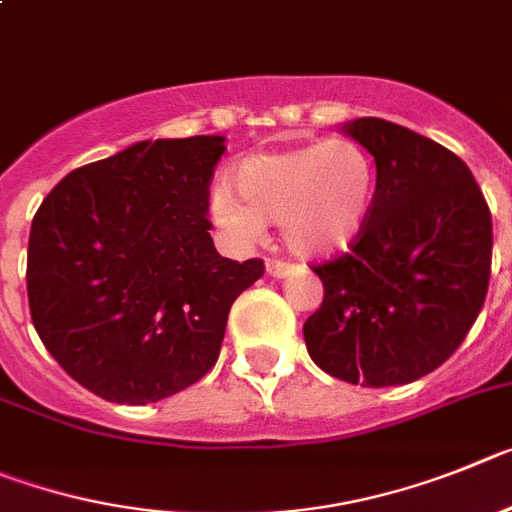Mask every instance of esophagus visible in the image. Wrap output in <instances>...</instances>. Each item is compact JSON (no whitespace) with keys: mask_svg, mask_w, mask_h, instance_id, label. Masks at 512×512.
I'll return each instance as SVG.
<instances>
[{"mask_svg":"<svg viewBox=\"0 0 512 512\" xmlns=\"http://www.w3.org/2000/svg\"><path fill=\"white\" fill-rule=\"evenodd\" d=\"M265 267H267V275H273V278H285V275L293 273V265L283 260H267Z\"/></svg>","mask_w":512,"mask_h":512,"instance_id":"esophagus-1","label":"esophagus"}]
</instances>
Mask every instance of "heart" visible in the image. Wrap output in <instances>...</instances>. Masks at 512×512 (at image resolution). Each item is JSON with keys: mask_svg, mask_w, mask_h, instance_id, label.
Returning a JSON list of instances; mask_svg holds the SVG:
<instances>
[{"mask_svg": "<svg viewBox=\"0 0 512 512\" xmlns=\"http://www.w3.org/2000/svg\"><path fill=\"white\" fill-rule=\"evenodd\" d=\"M232 188H219L211 199L214 222L227 237L255 242L265 224H280L296 255L326 257L352 247L365 232L377 170L362 145L329 140L242 160Z\"/></svg>", "mask_w": 512, "mask_h": 512, "instance_id": "1", "label": "heart"}]
</instances>
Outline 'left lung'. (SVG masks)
<instances>
[{
    "instance_id": "1",
    "label": "left lung",
    "mask_w": 512,
    "mask_h": 512,
    "mask_svg": "<svg viewBox=\"0 0 512 512\" xmlns=\"http://www.w3.org/2000/svg\"><path fill=\"white\" fill-rule=\"evenodd\" d=\"M344 132L375 158V206L352 252L313 267L324 301L303 339L339 380L408 385L444 365L480 316L492 216L472 170L439 142L377 117Z\"/></svg>"
}]
</instances>
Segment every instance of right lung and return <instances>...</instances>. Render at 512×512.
<instances>
[{"label":"right lung","instance_id":"right-lung-1","mask_svg":"<svg viewBox=\"0 0 512 512\" xmlns=\"http://www.w3.org/2000/svg\"><path fill=\"white\" fill-rule=\"evenodd\" d=\"M224 137L142 140L71 170L40 204L27 301L45 349L112 403L181 393L219 359L229 308L262 278L216 252L209 186Z\"/></svg>","mask_w":512,"mask_h":512}]
</instances>
